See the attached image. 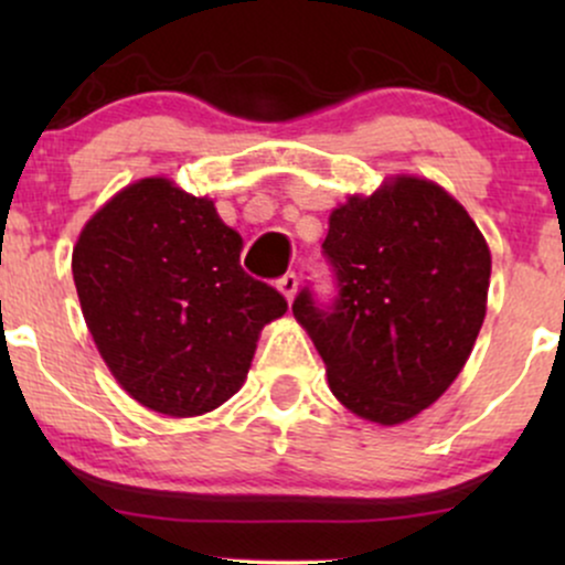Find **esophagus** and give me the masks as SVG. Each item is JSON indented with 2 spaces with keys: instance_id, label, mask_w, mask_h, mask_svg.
<instances>
[{
  "instance_id": "34e87169",
  "label": "esophagus",
  "mask_w": 565,
  "mask_h": 565,
  "mask_svg": "<svg viewBox=\"0 0 565 565\" xmlns=\"http://www.w3.org/2000/svg\"><path fill=\"white\" fill-rule=\"evenodd\" d=\"M276 287L291 302V297H295V291H297V276L295 274H284L281 278H278Z\"/></svg>"
}]
</instances>
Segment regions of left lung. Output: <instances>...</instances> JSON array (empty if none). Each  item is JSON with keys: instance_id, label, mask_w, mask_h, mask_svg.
<instances>
[{"instance_id": "obj_1", "label": "left lung", "mask_w": 565, "mask_h": 565, "mask_svg": "<svg viewBox=\"0 0 565 565\" xmlns=\"http://www.w3.org/2000/svg\"><path fill=\"white\" fill-rule=\"evenodd\" d=\"M323 260L334 297L302 287L295 319L350 412L380 425L412 419L444 395L481 332L491 255L444 188L395 178L329 217Z\"/></svg>"}]
</instances>
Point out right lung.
<instances>
[{
  "instance_id": "obj_1",
  "label": "right lung",
  "mask_w": 565,
  "mask_h": 565,
  "mask_svg": "<svg viewBox=\"0 0 565 565\" xmlns=\"http://www.w3.org/2000/svg\"><path fill=\"white\" fill-rule=\"evenodd\" d=\"M84 321L119 385L170 417H196L244 385L257 337L287 313L242 268V236L164 178L125 188L74 246Z\"/></svg>"
}]
</instances>
